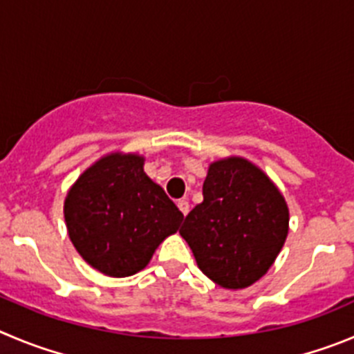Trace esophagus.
I'll return each instance as SVG.
<instances>
[{
    "label": "esophagus",
    "instance_id": "obj_1",
    "mask_svg": "<svg viewBox=\"0 0 354 354\" xmlns=\"http://www.w3.org/2000/svg\"><path fill=\"white\" fill-rule=\"evenodd\" d=\"M178 207H180V211L185 214V216H187V213H188V211H190V204H188L187 199H180V201H178Z\"/></svg>",
    "mask_w": 354,
    "mask_h": 354
}]
</instances>
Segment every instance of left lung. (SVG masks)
I'll return each instance as SVG.
<instances>
[{"label":"left lung","mask_w":354,"mask_h":354,"mask_svg":"<svg viewBox=\"0 0 354 354\" xmlns=\"http://www.w3.org/2000/svg\"><path fill=\"white\" fill-rule=\"evenodd\" d=\"M203 196L180 229L197 266L223 288L253 285L285 244V199L259 167L239 157L211 164Z\"/></svg>","instance_id":"8db88e82"}]
</instances>
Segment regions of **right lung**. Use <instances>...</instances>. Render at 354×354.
<instances>
[{
	"label": "right lung",
	"instance_id": "obj_1",
	"mask_svg": "<svg viewBox=\"0 0 354 354\" xmlns=\"http://www.w3.org/2000/svg\"><path fill=\"white\" fill-rule=\"evenodd\" d=\"M69 237L99 272L125 277L145 269L183 213L143 171V157L111 153L73 185L64 203Z\"/></svg>",
	"mask_w": 354,
	"mask_h": 354
}]
</instances>
